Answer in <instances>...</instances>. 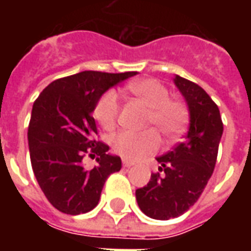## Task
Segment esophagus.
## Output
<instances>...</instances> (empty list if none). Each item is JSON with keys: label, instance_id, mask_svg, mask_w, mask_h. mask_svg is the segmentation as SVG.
I'll use <instances>...</instances> for the list:
<instances>
[{"label": "esophagus", "instance_id": "34e87169", "mask_svg": "<svg viewBox=\"0 0 251 251\" xmlns=\"http://www.w3.org/2000/svg\"><path fill=\"white\" fill-rule=\"evenodd\" d=\"M122 164H124V167H126V168H130V167H133V165H134V163L127 161V160H124V161H122Z\"/></svg>", "mask_w": 251, "mask_h": 251}]
</instances>
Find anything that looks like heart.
<instances>
[{"instance_id":"1","label":"heart","mask_w":251,"mask_h":251,"mask_svg":"<svg viewBox=\"0 0 251 251\" xmlns=\"http://www.w3.org/2000/svg\"><path fill=\"white\" fill-rule=\"evenodd\" d=\"M126 91L147 104V125L154 126L168 140H175L184 133L189 122V107L185 100L171 98L169 90L157 79H140L126 86ZM120 115V100L114 90H109L98 99L94 107V117L104 130H113ZM160 136L154 129L141 133L121 131L111 140L114 153L121 157L137 161L142 160L160 148Z\"/></svg>"}]
</instances>
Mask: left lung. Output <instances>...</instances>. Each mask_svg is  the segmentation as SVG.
I'll return each mask as SVG.
<instances>
[{"instance_id":"8db88e82","label":"left lung","mask_w":251,"mask_h":251,"mask_svg":"<svg viewBox=\"0 0 251 251\" xmlns=\"http://www.w3.org/2000/svg\"><path fill=\"white\" fill-rule=\"evenodd\" d=\"M175 83L188 103L191 124L184 141L157 157L158 172L136 191L138 207L153 219L183 215L196 203L214 172L223 122L218 104L199 84L177 76Z\"/></svg>"}]
</instances>
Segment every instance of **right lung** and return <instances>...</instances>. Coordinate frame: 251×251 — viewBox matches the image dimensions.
<instances>
[{"mask_svg": "<svg viewBox=\"0 0 251 251\" xmlns=\"http://www.w3.org/2000/svg\"><path fill=\"white\" fill-rule=\"evenodd\" d=\"M137 72L83 71L48 84L33 103L28 144L32 169L48 201L68 215L98 204L106 179L121 169V158L99 141L93 117L100 95ZM86 155L97 157L87 169Z\"/></svg>", "mask_w": 251, "mask_h": 251, "instance_id": "1", "label": "right lung"}]
</instances>
